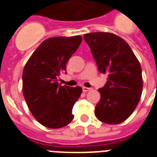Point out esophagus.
I'll use <instances>...</instances> for the list:
<instances>
[{
	"label": "esophagus",
	"mask_w": 157,
	"mask_h": 157,
	"mask_svg": "<svg viewBox=\"0 0 157 157\" xmlns=\"http://www.w3.org/2000/svg\"><path fill=\"white\" fill-rule=\"evenodd\" d=\"M82 90H83V92H89V91H91L92 90V88H90V87H86V86H83L82 87Z\"/></svg>",
	"instance_id": "1"
}]
</instances>
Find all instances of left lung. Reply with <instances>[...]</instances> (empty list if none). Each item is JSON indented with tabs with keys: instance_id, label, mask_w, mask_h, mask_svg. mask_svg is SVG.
Returning a JSON list of instances; mask_svg holds the SVG:
<instances>
[{
	"instance_id": "1",
	"label": "left lung",
	"mask_w": 157,
	"mask_h": 157,
	"mask_svg": "<svg viewBox=\"0 0 157 157\" xmlns=\"http://www.w3.org/2000/svg\"><path fill=\"white\" fill-rule=\"evenodd\" d=\"M83 39L91 48L98 71L109 75L98 89L101 98L95 115L109 124H118L135 111L143 88L141 66L129 45L111 33H86Z\"/></svg>"
}]
</instances>
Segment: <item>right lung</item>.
Instances as JSON below:
<instances>
[{
    "label": "right lung",
    "mask_w": 157,
    "mask_h": 157,
    "mask_svg": "<svg viewBox=\"0 0 157 157\" xmlns=\"http://www.w3.org/2000/svg\"><path fill=\"white\" fill-rule=\"evenodd\" d=\"M81 36L55 37L39 45L22 72V92L30 112L37 121L49 128L69 124L72 109L82 92L81 86L59 84L58 77L81 44Z\"/></svg>",
    "instance_id": "add662e5"
}]
</instances>
